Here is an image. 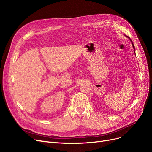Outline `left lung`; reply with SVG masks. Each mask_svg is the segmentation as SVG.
<instances>
[{"label":"left lung","mask_w":152,"mask_h":152,"mask_svg":"<svg viewBox=\"0 0 152 152\" xmlns=\"http://www.w3.org/2000/svg\"><path fill=\"white\" fill-rule=\"evenodd\" d=\"M126 37H127V36H126ZM128 37L130 40H131V42H132V46H133V48H134V52H135V48H134V44H133V42H132V40L130 39V37Z\"/></svg>","instance_id":"1"}]
</instances>
